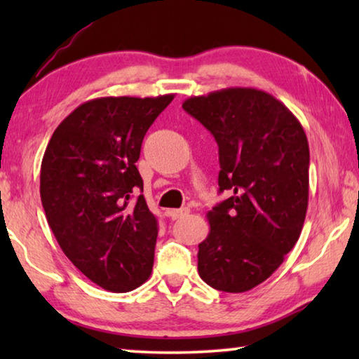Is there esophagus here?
<instances>
[{
	"instance_id": "obj_1",
	"label": "esophagus",
	"mask_w": 359,
	"mask_h": 359,
	"mask_svg": "<svg viewBox=\"0 0 359 359\" xmlns=\"http://www.w3.org/2000/svg\"><path fill=\"white\" fill-rule=\"evenodd\" d=\"M188 214H190V209H188V208H182V209H172V210H169V217H171L172 220H179V218H182V217H187Z\"/></svg>"
}]
</instances>
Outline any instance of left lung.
Returning a JSON list of instances; mask_svg holds the SVG:
<instances>
[{"instance_id":"obj_1","label":"left lung","mask_w":359,"mask_h":359,"mask_svg":"<svg viewBox=\"0 0 359 359\" xmlns=\"http://www.w3.org/2000/svg\"><path fill=\"white\" fill-rule=\"evenodd\" d=\"M182 107L218 144V187L229 198L208 218L198 272L212 288L263 283L299 239L309 204V142L290 109L257 88H224Z\"/></svg>"}]
</instances>
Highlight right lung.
Returning <instances> with one entry per match:
<instances>
[{
    "instance_id": "add662e5",
    "label": "right lung",
    "mask_w": 359,
    "mask_h": 359,
    "mask_svg": "<svg viewBox=\"0 0 359 359\" xmlns=\"http://www.w3.org/2000/svg\"><path fill=\"white\" fill-rule=\"evenodd\" d=\"M174 95L83 102L53 131L41 165V201L66 257L101 288L126 293L151 274L156 217L136 168L144 136Z\"/></svg>"
}]
</instances>
